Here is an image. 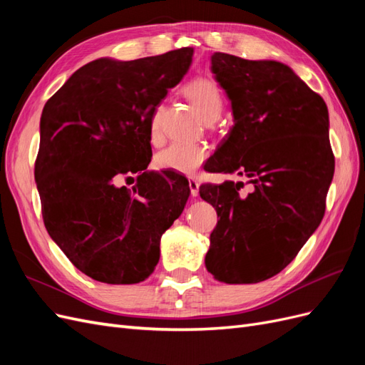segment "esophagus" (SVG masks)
<instances>
[{
    "mask_svg": "<svg viewBox=\"0 0 365 365\" xmlns=\"http://www.w3.org/2000/svg\"><path fill=\"white\" fill-rule=\"evenodd\" d=\"M189 187H190V193L193 197H196L197 195H200V182H197L196 180L190 178L189 180Z\"/></svg>",
    "mask_w": 365,
    "mask_h": 365,
    "instance_id": "esophagus-1",
    "label": "esophagus"
}]
</instances>
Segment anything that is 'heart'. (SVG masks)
Segmentation results:
<instances>
[{
  "mask_svg": "<svg viewBox=\"0 0 365 365\" xmlns=\"http://www.w3.org/2000/svg\"><path fill=\"white\" fill-rule=\"evenodd\" d=\"M184 96L192 102L205 123H213L220 117L224 108L222 94L213 81L205 79V77H197V79L190 81L184 86ZM161 118L163 106H157L149 125V135L152 141L161 140ZM207 155L208 150L204 146L176 143V145L161 150L155 158V163L160 169L192 175L202 164Z\"/></svg>",
  "mask_w": 365,
  "mask_h": 365,
  "instance_id": "1",
  "label": "heart"
}]
</instances>
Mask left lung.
Returning <instances> with one entry per match:
<instances>
[{
	"mask_svg": "<svg viewBox=\"0 0 365 365\" xmlns=\"http://www.w3.org/2000/svg\"><path fill=\"white\" fill-rule=\"evenodd\" d=\"M212 73L235 125L205 170L244 181L204 184L216 208L205 268L230 284L259 283L295 259L324 216L335 158L329 111L288 65L213 53Z\"/></svg>",
	"mask_w": 365,
	"mask_h": 365,
	"instance_id": "1",
	"label": "left lung"
}]
</instances>
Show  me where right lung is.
Here are the masks:
<instances>
[{
    "instance_id": "right-lung-1",
    "label": "right lung",
    "mask_w": 365,
    "mask_h": 365,
    "mask_svg": "<svg viewBox=\"0 0 365 365\" xmlns=\"http://www.w3.org/2000/svg\"><path fill=\"white\" fill-rule=\"evenodd\" d=\"M192 56L185 47L126 62L96 59L42 109L35 180L43 224L74 267L97 282L146 280L163 233L189 200L182 175L146 169L152 114ZM130 173L139 175L133 190L118 187Z\"/></svg>"
}]
</instances>
